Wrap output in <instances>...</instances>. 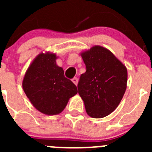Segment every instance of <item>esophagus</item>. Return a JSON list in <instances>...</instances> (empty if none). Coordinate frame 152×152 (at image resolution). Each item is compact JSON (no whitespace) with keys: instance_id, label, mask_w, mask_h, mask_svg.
I'll use <instances>...</instances> for the list:
<instances>
[{"instance_id":"obj_1","label":"esophagus","mask_w":152,"mask_h":152,"mask_svg":"<svg viewBox=\"0 0 152 152\" xmlns=\"http://www.w3.org/2000/svg\"><path fill=\"white\" fill-rule=\"evenodd\" d=\"M72 80V82H73L75 85H77V82H78V79H77V77H74Z\"/></svg>"}]
</instances>
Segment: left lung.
<instances>
[{"instance_id": "8db88e82", "label": "left lung", "mask_w": 152, "mask_h": 152, "mask_svg": "<svg viewBox=\"0 0 152 152\" xmlns=\"http://www.w3.org/2000/svg\"><path fill=\"white\" fill-rule=\"evenodd\" d=\"M86 72L77 88L88 116L103 118L119 106L127 87V69L109 49L94 45L80 53Z\"/></svg>"}]
</instances>
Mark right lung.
<instances>
[{
    "label": "right lung",
    "instance_id": "add662e5",
    "mask_svg": "<svg viewBox=\"0 0 152 152\" xmlns=\"http://www.w3.org/2000/svg\"><path fill=\"white\" fill-rule=\"evenodd\" d=\"M56 54L41 52L26 70L23 89L33 107L45 115H57L64 110L77 89L64 75V70L56 64Z\"/></svg>",
    "mask_w": 152,
    "mask_h": 152
}]
</instances>
